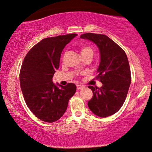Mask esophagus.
<instances>
[{
    "label": "esophagus",
    "instance_id": "obj_1",
    "mask_svg": "<svg viewBox=\"0 0 152 152\" xmlns=\"http://www.w3.org/2000/svg\"><path fill=\"white\" fill-rule=\"evenodd\" d=\"M83 88H84V86H80V85H76V89H77V90H80V89H82Z\"/></svg>",
    "mask_w": 152,
    "mask_h": 152
}]
</instances>
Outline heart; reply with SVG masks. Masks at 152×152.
Returning <instances> with one entry per match:
<instances>
[{
	"label": "heart",
	"mask_w": 152,
	"mask_h": 152,
	"mask_svg": "<svg viewBox=\"0 0 152 152\" xmlns=\"http://www.w3.org/2000/svg\"><path fill=\"white\" fill-rule=\"evenodd\" d=\"M92 53V48L88 46H83L81 47V49H80V54H81V56L85 55V54L86 53Z\"/></svg>",
	"instance_id": "1"
}]
</instances>
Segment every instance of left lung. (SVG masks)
Here are the masks:
<instances>
[{"label":"left lung","instance_id":"left-lung-1","mask_svg":"<svg viewBox=\"0 0 152 152\" xmlns=\"http://www.w3.org/2000/svg\"><path fill=\"white\" fill-rule=\"evenodd\" d=\"M80 37L94 42L100 53L96 78L103 86L100 88L88 86L93 92L88 107L97 116H110L122 106L130 87L131 76L128 58L124 50L108 36L89 32Z\"/></svg>","mask_w":152,"mask_h":152}]
</instances>
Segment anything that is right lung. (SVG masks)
Wrapping results in <instances>:
<instances>
[{"instance_id":"add662e5","label":"right lung","mask_w":152,"mask_h":152,"mask_svg":"<svg viewBox=\"0 0 152 152\" xmlns=\"http://www.w3.org/2000/svg\"><path fill=\"white\" fill-rule=\"evenodd\" d=\"M77 34H68L41 40L29 50L20 71V85L24 99L37 118L52 123L59 120L76 90L74 83L55 85L52 78L59 68L65 46Z\"/></svg>"}]
</instances>
